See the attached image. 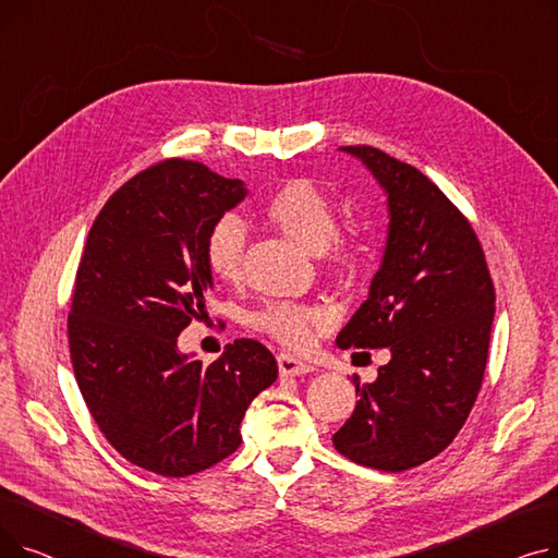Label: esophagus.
<instances>
[{
  "mask_svg": "<svg viewBox=\"0 0 558 558\" xmlns=\"http://www.w3.org/2000/svg\"><path fill=\"white\" fill-rule=\"evenodd\" d=\"M278 368H280V375H284V377H296V375H305V373L314 371L312 364H307L303 360H296L294 355H289V353H282L278 357Z\"/></svg>",
  "mask_w": 558,
  "mask_h": 558,
  "instance_id": "34e87169",
  "label": "esophagus"
}]
</instances>
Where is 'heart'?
<instances>
[{
    "label": "heart",
    "instance_id": "obj_1",
    "mask_svg": "<svg viewBox=\"0 0 558 558\" xmlns=\"http://www.w3.org/2000/svg\"><path fill=\"white\" fill-rule=\"evenodd\" d=\"M264 215L314 255L332 251L337 267H348L353 251L345 244L330 246L337 234V208L332 198L312 181L296 179L282 183L264 205ZM246 230L240 217L223 215L205 234L203 257L210 274L221 282H238L244 271ZM251 326L287 348L303 350L316 332L330 324V312L296 301H269L251 314Z\"/></svg>",
    "mask_w": 558,
    "mask_h": 558
}]
</instances>
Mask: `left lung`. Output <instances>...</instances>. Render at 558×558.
Here are the masks:
<instances>
[{"label":"left lung","mask_w":558,"mask_h":558,"mask_svg":"<svg viewBox=\"0 0 558 558\" xmlns=\"http://www.w3.org/2000/svg\"><path fill=\"white\" fill-rule=\"evenodd\" d=\"M387 194L389 232L368 299L339 348H389L355 412L332 436L360 465L402 473L444 452L477 400L495 314V289L477 234L416 167L373 146H341Z\"/></svg>","instance_id":"8db88e82"}]
</instances>
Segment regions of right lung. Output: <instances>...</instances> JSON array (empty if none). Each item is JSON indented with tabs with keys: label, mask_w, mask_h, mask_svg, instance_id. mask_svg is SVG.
I'll list each match as a JSON object with an SVG mask.
<instances>
[{
	"label": "right lung",
	"mask_w": 558,
	"mask_h": 558,
	"mask_svg": "<svg viewBox=\"0 0 558 558\" xmlns=\"http://www.w3.org/2000/svg\"><path fill=\"white\" fill-rule=\"evenodd\" d=\"M246 192L201 162L165 160L117 190L87 232L68 316L76 383L108 444L162 477L238 450L251 400L278 377L255 339L210 366L179 350L213 289L205 234Z\"/></svg>",
	"instance_id": "add662e5"
}]
</instances>
